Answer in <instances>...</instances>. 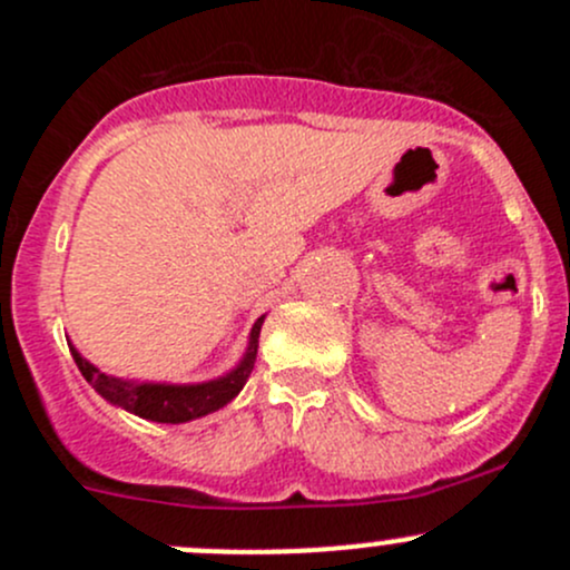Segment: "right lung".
Masks as SVG:
<instances>
[{
    "instance_id": "1",
    "label": "right lung",
    "mask_w": 570,
    "mask_h": 570,
    "mask_svg": "<svg viewBox=\"0 0 570 570\" xmlns=\"http://www.w3.org/2000/svg\"><path fill=\"white\" fill-rule=\"evenodd\" d=\"M264 317L253 325L248 353H245L243 364L237 370L228 372L226 377L217 381L198 383V386H165V383H129L120 377H109L105 372L96 370L90 361H85L77 350L71 347L73 361H77L79 372L85 381L96 389L105 400L112 405H120L124 411L135 413V416L148 419V422L163 424H181L189 419L206 416V413L217 411V407L228 405L239 392H243L245 381L250 377L253 364H256V347H258V331H262Z\"/></svg>"
}]
</instances>
